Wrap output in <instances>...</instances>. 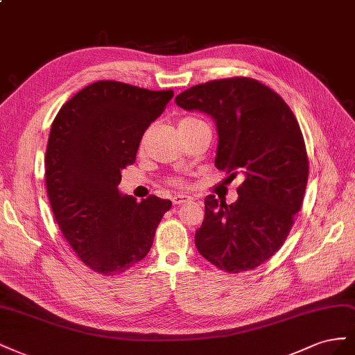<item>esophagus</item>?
<instances>
[{
	"mask_svg": "<svg viewBox=\"0 0 355 355\" xmlns=\"http://www.w3.org/2000/svg\"><path fill=\"white\" fill-rule=\"evenodd\" d=\"M171 200L174 205H181V204H184V202H189L190 198L186 195H174L171 198Z\"/></svg>",
	"mask_w": 355,
	"mask_h": 355,
	"instance_id": "obj_1",
	"label": "esophagus"
}]
</instances>
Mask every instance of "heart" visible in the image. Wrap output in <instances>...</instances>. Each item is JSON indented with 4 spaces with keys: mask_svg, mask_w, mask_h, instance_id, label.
Listing matches in <instances>:
<instances>
[{
    "mask_svg": "<svg viewBox=\"0 0 355 355\" xmlns=\"http://www.w3.org/2000/svg\"><path fill=\"white\" fill-rule=\"evenodd\" d=\"M207 121L204 119H200L198 116H186L183 119H180L178 121V130L180 134H189V132H193L196 129L200 128H207ZM174 184H180L178 181H174Z\"/></svg>",
    "mask_w": 355,
    "mask_h": 355,
    "instance_id": "1",
    "label": "heart"
}]
</instances>
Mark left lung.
I'll return each mask as SVG.
<instances>
[{"label": "left lung", "instance_id": "8db88e82", "mask_svg": "<svg viewBox=\"0 0 355 355\" xmlns=\"http://www.w3.org/2000/svg\"><path fill=\"white\" fill-rule=\"evenodd\" d=\"M175 103L216 121V166L242 178L234 204L205 198L195 244L229 273L254 269L284 244L308 183V155L297 120L277 92L254 78L212 80L181 92Z\"/></svg>", "mask_w": 355, "mask_h": 355}]
</instances>
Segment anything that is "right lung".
I'll use <instances>...</instances> for the list:
<instances>
[{"instance_id": "obj_1", "label": "right lung", "mask_w": 355, "mask_h": 355, "mask_svg": "<svg viewBox=\"0 0 355 355\" xmlns=\"http://www.w3.org/2000/svg\"><path fill=\"white\" fill-rule=\"evenodd\" d=\"M174 96L101 80L60 107L46 150V186L55 220L86 266L103 275L143 260L172 207L119 193L121 169L137 159L139 141Z\"/></svg>"}]
</instances>
